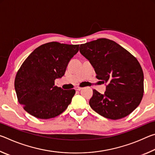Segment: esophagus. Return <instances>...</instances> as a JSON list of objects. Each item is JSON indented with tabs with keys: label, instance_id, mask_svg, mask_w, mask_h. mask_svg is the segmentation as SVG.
Returning a JSON list of instances; mask_svg holds the SVG:
<instances>
[{
	"label": "esophagus",
	"instance_id": "esophagus-1",
	"mask_svg": "<svg viewBox=\"0 0 155 155\" xmlns=\"http://www.w3.org/2000/svg\"><path fill=\"white\" fill-rule=\"evenodd\" d=\"M75 90H78V91H80V90H82V88L80 87H75Z\"/></svg>",
	"mask_w": 155,
	"mask_h": 155
}]
</instances>
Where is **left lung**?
<instances>
[{"mask_svg":"<svg viewBox=\"0 0 155 155\" xmlns=\"http://www.w3.org/2000/svg\"><path fill=\"white\" fill-rule=\"evenodd\" d=\"M79 50L94 68L96 78L106 85L104 94L93 90L91 108L111 120L121 119L134 111L143 94V73L137 59L106 38L81 44Z\"/></svg>","mask_w":155,"mask_h":155,"instance_id":"1","label":"left lung"}]
</instances>
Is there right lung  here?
<instances>
[{"label":"right lung","instance_id":"add662e5","mask_svg":"<svg viewBox=\"0 0 155 155\" xmlns=\"http://www.w3.org/2000/svg\"><path fill=\"white\" fill-rule=\"evenodd\" d=\"M78 47L56 41L46 43L34 50L23 62L14 86L18 102L26 111L37 118L49 119L68 108L76 91L54 86V80L64 75Z\"/></svg>","mask_w":155,"mask_h":155}]
</instances>
